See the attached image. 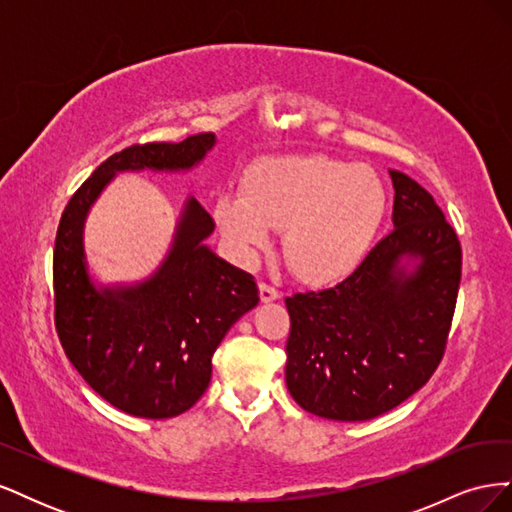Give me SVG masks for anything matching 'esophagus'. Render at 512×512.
<instances>
[{"label": "esophagus", "mask_w": 512, "mask_h": 512, "mask_svg": "<svg viewBox=\"0 0 512 512\" xmlns=\"http://www.w3.org/2000/svg\"><path fill=\"white\" fill-rule=\"evenodd\" d=\"M280 297H282V292L277 290L275 286H271L267 282L260 284V299H262V303H271V301H277Z\"/></svg>", "instance_id": "34e87169"}]
</instances>
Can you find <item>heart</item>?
Masks as SVG:
<instances>
[{
    "mask_svg": "<svg viewBox=\"0 0 512 512\" xmlns=\"http://www.w3.org/2000/svg\"><path fill=\"white\" fill-rule=\"evenodd\" d=\"M386 192L369 166L327 156L267 158L247 170L243 194L224 190L215 222L241 254L284 228V256L309 282H331L359 265L384 218Z\"/></svg>",
    "mask_w": 512,
    "mask_h": 512,
    "instance_id": "b5f03b06",
    "label": "heart"
}]
</instances>
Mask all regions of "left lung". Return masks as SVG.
<instances>
[{
  "mask_svg": "<svg viewBox=\"0 0 512 512\" xmlns=\"http://www.w3.org/2000/svg\"><path fill=\"white\" fill-rule=\"evenodd\" d=\"M391 179L389 235L344 282L286 299L288 391L331 421H369L406 401L438 369L451 331L459 237L423 185L399 170Z\"/></svg>",
  "mask_w": 512,
  "mask_h": 512,
  "instance_id": "obj_1",
  "label": "left lung"
}]
</instances>
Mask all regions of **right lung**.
I'll list each match as a JSON object with an SVG mask.
<instances>
[{"instance_id": "right-lung-1", "label": "right lung", "mask_w": 512, "mask_h": 512, "mask_svg": "<svg viewBox=\"0 0 512 512\" xmlns=\"http://www.w3.org/2000/svg\"><path fill=\"white\" fill-rule=\"evenodd\" d=\"M215 145L203 132L181 143L132 145L104 160L61 213L55 252V329L70 363L108 404L143 418L190 410L211 382V356L228 329L258 305L254 275L203 243L211 215L188 198L162 267L132 286L89 280L83 226L121 170H188Z\"/></svg>"}]
</instances>
